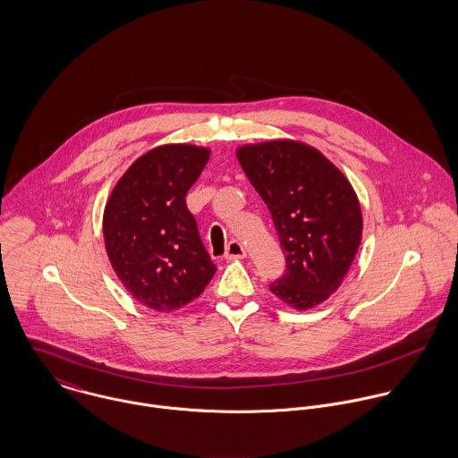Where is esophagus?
I'll return each instance as SVG.
<instances>
[{
    "mask_svg": "<svg viewBox=\"0 0 458 458\" xmlns=\"http://www.w3.org/2000/svg\"><path fill=\"white\" fill-rule=\"evenodd\" d=\"M245 258V249L238 240L229 242L227 249H225V259H243Z\"/></svg>",
    "mask_w": 458,
    "mask_h": 458,
    "instance_id": "esophagus-1",
    "label": "esophagus"
}]
</instances>
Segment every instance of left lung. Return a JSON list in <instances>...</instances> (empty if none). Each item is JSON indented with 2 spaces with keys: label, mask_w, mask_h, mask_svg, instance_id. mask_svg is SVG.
I'll return each mask as SVG.
<instances>
[{
  "label": "left lung",
  "mask_w": 458,
  "mask_h": 458,
  "mask_svg": "<svg viewBox=\"0 0 458 458\" xmlns=\"http://www.w3.org/2000/svg\"><path fill=\"white\" fill-rule=\"evenodd\" d=\"M236 157L271 213L285 256V271L269 291L296 310L327 301L361 242L354 189L321 151L298 140L247 144Z\"/></svg>",
  "instance_id": "1"
}]
</instances>
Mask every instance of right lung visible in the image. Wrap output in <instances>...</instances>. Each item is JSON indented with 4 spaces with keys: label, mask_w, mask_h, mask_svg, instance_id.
<instances>
[{
    "label": "right lung",
    "mask_w": 458,
    "mask_h": 458,
    "mask_svg": "<svg viewBox=\"0 0 458 458\" xmlns=\"http://www.w3.org/2000/svg\"><path fill=\"white\" fill-rule=\"evenodd\" d=\"M208 158V148L192 144L153 148L131 164L106 204L109 261L131 296L151 310L189 305L216 271L185 200Z\"/></svg>",
    "instance_id": "1"
}]
</instances>
